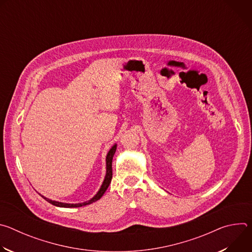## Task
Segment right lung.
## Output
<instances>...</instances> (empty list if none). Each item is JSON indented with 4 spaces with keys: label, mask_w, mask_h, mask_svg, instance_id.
Listing matches in <instances>:
<instances>
[{
    "label": "right lung",
    "mask_w": 252,
    "mask_h": 252,
    "mask_svg": "<svg viewBox=\"0 0 252 252\" xmlns=\"http://www.w3.org/2000/svg\"><path fill=\"white\" fill-rule=\"evenodd\" d=\"M116 150H117V145H115L111 150L110 152L107 153L106 155V174H105V177H104V181L98 190V192L92 198L90 199L89 201H86V202H83V203H76V204H70V203H63V202H59V201H55V200H51L47 197H43L50 203H52L53 205H56V206H60V207H80V206H84V205H88V204H91L96 200H98L102 195L103 193L105 192L106 189L109 188L111 182H112V177H113V167H112V162H113V158H114V155L116 153Z\"/></svg>",
    "instance_id": "obj_1"
}]
</instances>
